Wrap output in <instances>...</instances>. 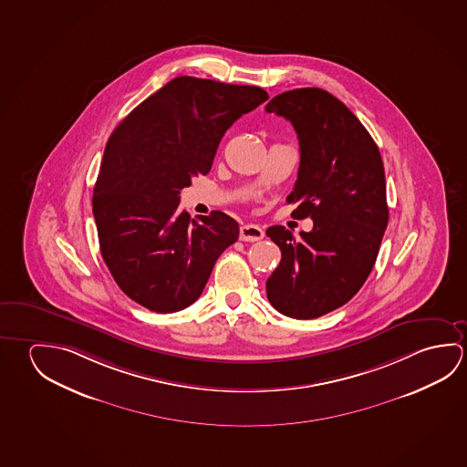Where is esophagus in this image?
<instances>
[{
  "mask_svg": "<svg viewBox=\"0 0 467 467\" xmlns=\"http://www.w3.org/2000/svg\"><path fill=\"white\" fill-rule=\"evenodd\" d=\"M264 237V230L257 224H244L239 230V239L245 243H255Z\"/></svg>",
  "mask_w": 467,
  "mask_h": 467,
  "instance_id": "1",
  "label": "esophagus"
}]
</instances>
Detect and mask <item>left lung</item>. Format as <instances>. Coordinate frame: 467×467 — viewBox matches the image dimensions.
Wrapping results in <instances>:
<instances>
[{
    "label": "left lung",
    "instance_id": "obj_1",
    "mask_svg": "<svg viewBox=\"0 0 467 467\" xmlns=\"http://www.w3.org/2000/svg\"><path fill=\"white\" fill-rule=\"evenodd\" d=\"M265 110L296 130L301 161L286 202L298 203L295 218L314 223L301 241L268 228L282 260L267 298L288 317L316 319L348 303L375 265L389 222L381 154L352 110L319 88L282 92Z\"/></svg>",
    "mask_w": 467,
    "mask_h": 467
}]
</instances>
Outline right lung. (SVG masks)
Returning a JSON list of instances; mask_svg holds the SVG:
<instances>
[{
  "instance_id": "obj_1",
  "label": "right lung",
  "mask_w": 467,
  "mask_h": 467,
  "mask_svg": "<svg viewBox=\"0 0 467 467\" xmlns=\"http://www.w3.org/2000/svg\"><path fill=\"white\" fill-rule=\"evenodd\" d=\"M268 99L257 86L179 77L133 109L109 138L92 195L100 254L120 290L156 313L199 299L239 224L191 220L179 193L207 176L223 135Z\"/></svg>"
}]
</instances>
